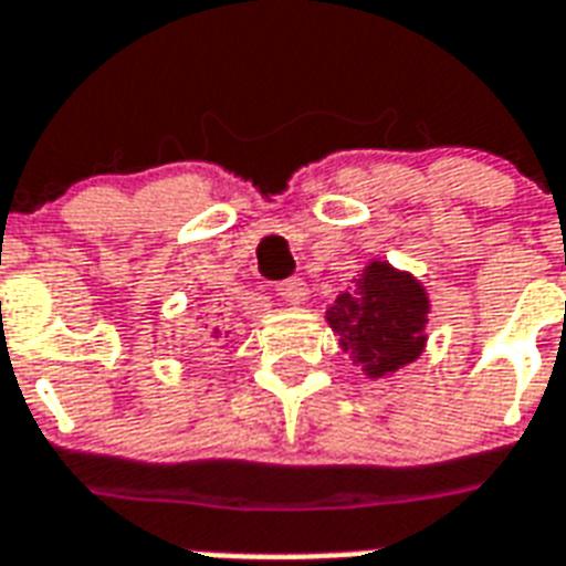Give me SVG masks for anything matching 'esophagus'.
<instances>
[{"mask_svg":"<svg viewBox=\"0 0 566 566\" xmlns=\"http://www.w3.org/2000/svg\"><path fill=\"white\" fill-rule=\"evenodd\" d=\"M277 295L283 297L286 304H304L310 292H306L304 280H301V277H289V280H283V283H280V286H277Z\"/></svg>","mask_w":566,"mask_h":566,"instance_id":"34e87169","label":"esophagus"}]
</instances>
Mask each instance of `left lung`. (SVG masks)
I'll use <instances>...</instances> for the list:
<instances>
[{
  "instance_id": "8db88e82",
  "label": "left lung",
  "mask_w": 566,
  "mask_h": 566,
  "mask_svg": "<svg viewBox=\"0 0 566 566\" xmlns=\"http://www.w3.org/2000/svg\"><path fill=\"white\" fill-rule=\"evenodd\" d=\"M327 324L369 378H384L422 354L428 295L407 271L369 262L360 280L333 301Z\"/></svg>"
}]
</instances>
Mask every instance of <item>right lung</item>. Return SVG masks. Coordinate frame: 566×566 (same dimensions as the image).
<instances>
[{"instance_id":"1","label":"right lung","mask_w":566,"mask_h":566,"mask_svg":"<svg viewBox=\"0 0 566 566\" xmlns=\"http://www.w3.org/2000/svg\"><path fill=\"white\" fill-rule=\"evenodd\" d=\"M212 336H214V339H221V331H218V327H214V331H212Z\"/></svg>"}]
</instances>
